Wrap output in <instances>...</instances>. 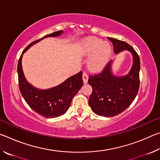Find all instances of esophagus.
Segmentation results:
<instances>
[{
    "mask_svg": "<svg viewBox=\"0 0 160 160\" xmlns=\"http://www.w3.org/2000/svg\"><path fill=\"white\" fill-rule=\"evenodd\" d=\"M82 80H83V82L84 84H86L88 82V75H87L85 72H84L82 74Z\"/></svg>",
    "mask_w": 160,
    "mask_h": 160,
    "instance_id": "esophagus-1",
    "label": "esophagus"
}]
</instances>
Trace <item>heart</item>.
Returning a JSON list of instances; mask_svg holds the SVG:
<instances>
[{"label":"heart","instance_id":"heart-1","mask_svg":"<svg viewBox=\"0 0 160 160\" xmlns=\"http://www.w3.org/2000/svg\"><path fill=\"white\" fill-rule=\"evenodd\" d=\"M81 48L84 55L91 56L88 67L93 71H99L106 66L112 53V45L97 37H89L84 40Z\"/></svg>","mask_w":160,"mask_h":160}]
</instances>
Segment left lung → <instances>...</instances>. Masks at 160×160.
I'll return each instance as SVG.
<instances>
[{"instance_id": "1", "label": "left lung", "mask_w": 160, "mask_h": 160, "mask_svg": "<svg viewBox=\"0 0 160 160\" xmlns=\"http://www.w3.org/2000/svg\"><path fill=\"white\" fill-rule=\"evenodd\" d=\"M113 43V51L118 54L128 51L132 56V65L129 72L123 76H116L112 72V61L101 72L90 75L89 85L92 92L89 99V104L97 115L111 117L126 110L133 102L139 90V56L131 46L114 38L108 37Z\"/></svg>"}]
</instances>
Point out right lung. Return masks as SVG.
I'll return each instance as SVG.
<instances>
[{
    "label": "right lung",
    "instance_id": "obj_1",
    "mask_svg": "<svg viewBox=\"0 0 160 160\" xmlns=\"http://www.w3.org/2000/svg\"><path fill=\"white\" fill-rule=\"evenodd\" d=\"M63 33L62 30L53 32L31 43L24 50L18 61L19 88L22 95L32 110L46 118L58 117L67 112L71 104L72 98L83 85L82 72L80 71L68 78L57 86L42 90L35 88L27 80L22 66V58L23 53L32 46L44 38L59 37Z\"/></svg>",
    "mask_w": 160,
    "mask_h": 160
}]
</instances>
